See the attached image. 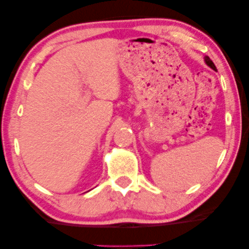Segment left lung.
I'll list each match as a JSON object with an SVG mask.
<instances>
[{"label": "left lung", "mask_w": 249, "mask_h": 249, "mask_svg": "<svg viewBox=\"0 0 249 249\" xmlns=\"http://www.w3.org/2000/svg\"><path fill=\"white\" fill-rule=\"evenodd\" d=\"M205 62L207 63V66H209L210 68L213 69V70H215V71H217V69H216V67H215V64H213V62L212 60H210V58L209 56H205Z\"/></svg>", "instance_id": "1"}]
</instances>
